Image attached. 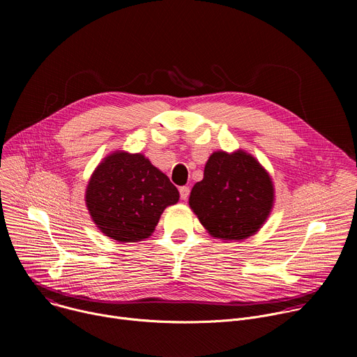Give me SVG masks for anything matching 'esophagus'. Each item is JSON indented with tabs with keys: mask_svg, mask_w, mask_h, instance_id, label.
<instances>
[{
	"mask_svg": "<svg viewBox=\"0 0 357 357\" xmlns=\"http://www.w3.org/2000/svg\"><path fill=\"white\" fill-rule=\"evenodd\" d=\"M189 192H190L189 186H181V188H179V195H181V199L186 200V199L189 197Z\"/></svg>",
	"mask_w": 357,
	"mask_h": 357,
	"instance_id": "obj_1",
	"label": "esophagus"
}]
</instances>
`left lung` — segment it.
Masks as SVG:
<instances>
[{
  "label": "left lung",
  "instance_id": "1",
  "mask_svg": "<svg viewBox=\"0 0 357 357\" xmlns=\"http://www.w3.org/2000/svg\"><path fill=\"white\" fill-rule=\"evenodd\" d=\"M273 200L271 178L256 158L244 151H218L192 188L189 205L213 237L243 240L259 231Z\"/></svg>",
  "mask_w": 357,
  "mask_h": 357
}]
</instances>
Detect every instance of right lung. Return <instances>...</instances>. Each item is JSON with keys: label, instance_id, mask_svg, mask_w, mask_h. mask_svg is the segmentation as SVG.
<instances>
[{"label": "right lung", "instance_id": "right-lung-1", "mask_svg": "<svg viewBox=\"0 0 357 357\" xmlns=\"http://www.w3.org/2000/svg\"><path fill=\"white\" fill-rule=\"evenodd\" d=\"M179 192L169 178L141 154L114 152L93 172L86 205L106 236L134 243L154 231L167 206Z\"/></svg>", "mask_w": 357, "mask_h": 357}]
</instances>
